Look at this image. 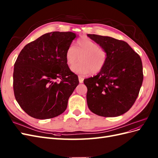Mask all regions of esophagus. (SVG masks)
I'll use <instances>...</instances> for the list:
<instances>
[{
    "instance_id": "1",
    "label": "esophagus",
    "mask_w": 158,
    "mask_h": 158,
    "mask_svg": "<svg viewBox=\"0 0 158 158\" xmlns=\"http://www.w3.org/2000/svg\"><path fill=\"white\" fill-rule=\"evenodd\" d=\"M78 80H79V82L80 83H83L84 78L82 77H81V76H78Z\"/></svg>"
}]
</instances>
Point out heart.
Segmentation results:
<instances>
[{
	"label": "heart",
	"instance_id": "b5f03b06",
	"mask_svg": "<svg viewBox=\"0 0 158 158\" xmlns=\"http://www.w3.org/2000/svg\"><path fill=\"white\" fill-rule=\"evenodd\" d=\"M81 56L79 64L71 67L73 73L80 75H86L92 73H98L106 65L107 54L104 49L88 37H81L76 43V47L69 45L65 52L66 63L73 66Z\"/></svg>",
	"mask_w": 158,
	"mask_h": 158
}]
</instances>
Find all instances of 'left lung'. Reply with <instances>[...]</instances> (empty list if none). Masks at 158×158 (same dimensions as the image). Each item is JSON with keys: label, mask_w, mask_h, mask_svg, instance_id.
Listing matches in <instances>:
<instances>
[{"label": "left lung", "mask_w": 158, "mask_h": 158, "mask_svg": "<svg viewBox=\"0 0 158 158\" xmlns=\"http://www.w3.org/2000/svg\"><path fill=\"white\" fill-rule=\"evenodd\" d=\"M106 51L103 69L84 80L89 110L99 116L114 117L127 112L139 94L143 82L140 56L127 43L108 36L87 35Z\"/></svg>", "instance_id": "obj_1"}]
</instances>
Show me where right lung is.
<instances>
[{"label":"right lung","mask_w":158,"mask_h":158,"mask_svg":"<svg viewBox=\"0 0 158 158\" xmlns=\"http://www.w3.org/2000/svg\"><path fill=\"white\" fill-rule=\"evenodd\" d=\"M77 37L73 32L45 33L26 45L14 64L13 87L21 108L37 119L57 117L67 107L79 84L65 52Z\"/></svg>","instance_id":"obj_1"}]
</instances>
